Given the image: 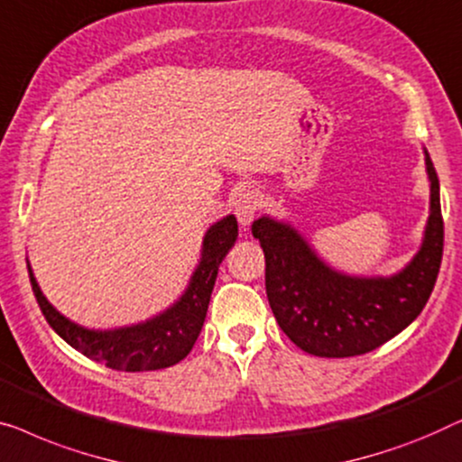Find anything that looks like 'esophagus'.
Wrapping results in <instances>:
<instances>
[{
	"label": "esophagus",
	"mask_w": 462,
	"mask_h": 462,
	"mask_svg": "<svg viewBox=\"0 0 462 462\" xmlns=\"http://www.w3.org/2000/svg\"><path fill=\"white\" fill-rule=\"evenodd\" d=\"M259 207H262V199L253 190L238 192L236 200H234V213H236L238 222L243 226H249L255 219Z\"/></svg>",
	"instance_id": "34e87169"
}]
</instances>
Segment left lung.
I'll return each mask as SVG.
<instances>
[{
	"label": "left lung",
	"instance_id": "8db88e82",
	"mask_svg": "<svg viewBox=\"0 0 462 462\" xmlns=\"http://www.w3.org/2000/svg\"><path fill=\"white\" fill-rule=\"evenodd\" d=\"M429 219L412 262L393 276H349L322 262L293 226L268 216L253 222L265 255V293L278 327L303 352L349 358L402 333L438 281L444 253L439 180L425 151Z\"/></svg>",
	"mask_w": 462,
	"mask_h": 462
}]
</instances>
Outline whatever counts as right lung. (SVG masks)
<instances>
[{
	"label": "right lung",
	"mask_w": 462,
	"mask_h": 462,
	"mask_svg": "<svg viewBox=\"0 0 462 462\" xmlns=\"http://www.w3.org/2000/svg\"><path fill=\"white\" fill-rule=\"evenodd\" d=\"M236 236L238 224L234 216H226L213 224L205 234L200 262L192 272L190 282L181 297L159 316L146 322L132 324V327L94 330L69 320L45 299L29 265L31 287H33L45 320L77 352L106 364L108 368L125 370V373L167 368L184 360L197 343L207 308H209L219 263L236 243Z\"/></svg>",
	"instance_id": "1"
}]
</instances>
